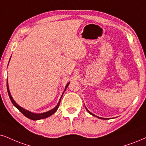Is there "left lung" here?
Listing matches in <instances>:
<instances>
[{"label":"left lung","mask_w":146,"mask_h":146,"mask_svg":"<svg viewBox=\"0 0 146 146\" xmlns=\"http://www.w3.org/2000/svg\"><path fill=\"white\" fill-rule=\"evenodd\" d=\"M85 107H86V106H85ZM86 109L87 110V111H88V112H89V113H90V114H92V116H94V117H96L98 118V119H104V120H106V119H108V118H102V117H98V116H96L95 114H94L93 113H92L91 112H90L89 110H88V109H87V108H86Z\"/></svg>","instance_id":"obj_1"}]
</instances>
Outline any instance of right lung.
<instances>
[{
  "label": "right lung",
  "instance_id": "obj_1",
  "mask_svg": "<svg viewBox=\"0 0 146 146\" xmlns=\"http://www.w3.org/2000/svg\"><path fill=\"white\" fill-rule=\"evenodd\" d=\"M11 58H10V60H11ZM10 60H9V61H10ZM69 83L70 82H68L67 84V85H66L65 88H64V90L63 93H62L61 97H60L59 101H58V104H57L56 106H55L54 108H52V109L50 110H48V111H47V112H42V113H34V112H30V111H29V110H25V108H22V107L20 106L19 104H17L15 101L14 100V99L13 98L12 96H11V93H10V91H9V84H8V79H7V92H8L9 96V98H10V100H11V102L13 103V104L14 106H15L16 108H17V109L19 110V111L21 112V113L23 114L24 116H25V117H26L27 118H28V119H31V120H33V121H37V120H40V119H45V118L48 117H50V116H51L52 114H54V112L56 111L57 109H58V106H59V104H60V100H61L62 95H63L64 91H65L66 89H67V88L68 87V86H69Z\"/></svg>",
  "mask_w": 146,
  "mask_h": 146
}]
</instances>
